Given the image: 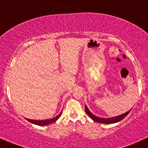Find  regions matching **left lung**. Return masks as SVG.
<instances>
[{"mask_svg":"<svg viewBox=\"0 0 148 148\" xmlns=\"http://www.w3.org/2000/svg\"><path fill=\"white\" fill-rule=\"evenodd\" d=\"M132 108L130 110H128L125 113H123V114H120V115H118L116 116H114V117L101 118V117H99V116H96L95 115H94V114H92L90 110H89V109L88 108V107H87V106L85 104V112L87 113V114H88V115L90 116L92 120H93V121L97 122V123H106V124H111V123H116V122L120 121L121 120L123 119H124L125 116L129 114V112H130V110H132Z\"/></svg>","mask_w":148,"mask_h":148,"instance_id":"obj_1","label":"left lung"}]
</instances>
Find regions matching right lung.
<instances>
[{"instance_id": "1", "label": "right lung", "mask_w": 148, "mask_h": 148, "mask_svg": "<svg viewBox=\"0 0 148 148\" xmlns=\"http://www.w3.org/2000/svg\"><path fill=\"white\" fill-rule=\"evenodd\" d=\"M62 111H61V112L58 114V116H55V117H53L51 119H43V120H33V119H29L25 118L30 123H33V124H36L38 125H47L49 124H51V123H53V122L56 121L60 117V116L62 115Z\"/></svg>"}]
</instances>
